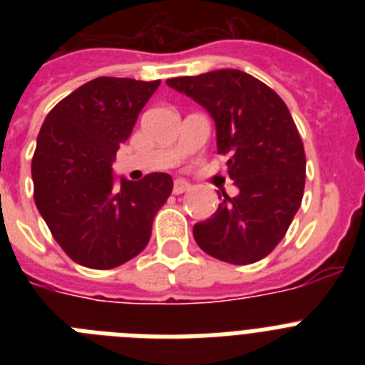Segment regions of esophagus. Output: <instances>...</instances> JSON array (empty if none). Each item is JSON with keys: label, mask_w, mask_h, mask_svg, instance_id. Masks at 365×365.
Segmentation results:
<instances>
[{"label": "esophagus", "mask_w": 365, "mask_h": 365, "mask_svg": "<svg viewBox=\"0 0 365 365\" xmlns=\"http://www.w3.org/2000/svg\"><path fill=\"white\" fill-rule=\"evenodd\" d=\"M190 188H192V185L186 182L185 179H175V182H173V193H177V195H179V193L188 192Z\"/></svg>", "instance_id": "34e87169"}]
</instances>
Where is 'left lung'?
<instances>
[{
    "label": "left lung",
    "instance_id": "1",
    "mask_svg": "<svg viewBox=\"0 0 365 365\" xmlns=\"http://www.w3.org/2000/svg\"><path fill=\"white\" fill-rule=\"evenodd\" d=\"M166 83L206 109L215 124L217 153L228 155L237 195L219 193L217 210L195 222L206 254L232 265L263 259L283 240L302 205L305 151L289 108L252 74L219 69Z\"/></svg>",
    "mask_w": 365,
    "mask_h": 365
}]
</instances>
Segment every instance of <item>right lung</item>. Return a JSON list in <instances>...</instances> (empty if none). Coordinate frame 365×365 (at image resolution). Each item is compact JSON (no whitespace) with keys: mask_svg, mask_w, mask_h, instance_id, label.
<instances>
[{"mask_svg":"<svg viewBox=\"0 0 365 365\" xmlns=\"http://www.w3.org/2000/svg\"><path fill=\"white\" fill-rule=\"evenodd\" d=\"M159 80L100 76L47 115L32 159L38 212L63 252L89 269H115L146 248L155 214L173 188L168 173H113L117 151Z\"/></svg>","mask_w":365,"mask_h":365,"instance_id":"right-lung-1","label":"right lung"}]
</instances>
